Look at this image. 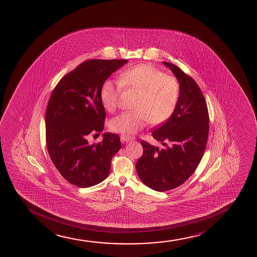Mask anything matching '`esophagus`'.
<instances>
[{
  "label": "esophagus",
  "instance_id": "esophagus-1",
  "mask_svg": "<svg viewBox=\"0 0 257 257\" xmlns=\"http://www.w3.org/2000/svg\"><path fill=\"white\" fill-rule=\"evenodd\" d=\"M135 138L132 137V136L123 135L120 137V140L122 143H128V142L133 141Z\"/></svg>",
  "mask_w": 257,
  "mask_h": 257
}]
</instances>
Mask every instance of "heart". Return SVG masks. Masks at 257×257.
<instances>
[{
  "label": "heart",
  "instance_id": "heart-1",
  "mask_svg": "<svg viewBox=\"0 0 257 257\" xmlns=\"http://www.w3.org/2000/svg\"><path fill=\"white\" fill-rule=\"evenodd\" d=\"M124 88L137 91L139 95L134 105L137 110L122 112L110 120V129L123 134L136 133L150 121L160 124L168 120L180 97V84L175 77L149 64H141L124 70L119 81L104 82L101 101L105 109L110 112L116 109Z\"/></svg>",
  "mask_w": 257,
  "mask_h": 257
}]
</instances>
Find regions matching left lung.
<instances>
[{
    "instance_id": "8db88e82",
    "label": "left lung",
    "mask_w": 257,
    "mask_h": 257,
    "mask_svg": "<svg viewBox=\"0 0 257 257\" xmlns=\"http://www.w3.org/2000/svg\"><path fill=\"white\" fill-rule=\"evenodd\" d=\"M163 64L179 80V103L170 118L152 131L165 148L159 150L142 140L144 153L136 164L141 181L161 192L179 187L192 175L204 154L209 129L208 107L196 81L175 65Z\"/></svg>"
}]
</instances>
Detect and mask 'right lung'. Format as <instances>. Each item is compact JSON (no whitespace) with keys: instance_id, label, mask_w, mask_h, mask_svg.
<instances>
[{"instance_id":"right-lung-1","label":"right lung","mask_w":257,"mask_h":257,"mask_svg":"<svg viewBox=\"0 0 257 257\" xmlns=\"http://www.w3.org/2000/svg\"><path fill=\"white\" fill-rule=\"evenodd\" d=\"M127 60H87L64 76L53 89L45 117L46 145L53 164L64 179L90 187L107 178L112 156L121 148L114 133L90 145V133L103 130L106 112L101 89Z\"/></svg>"}]
</instances>
